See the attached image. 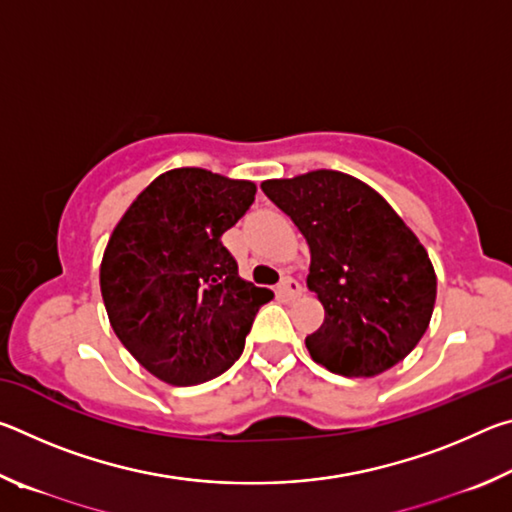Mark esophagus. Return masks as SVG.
I'll list each match as a JSON object with an SVG mask.
<instances>
[{
  "label": "esophagus",
  "instance_id": "34e87169",
  "mask_svg": "<svg viewBox=\"0 0 512 512\" xmlns=\"http://www.w3.org/2000/svg\"><path fill=\"white\" fill-rule=\"evenodd\" d=\"M277 293H280L282 298L293 300V298H298V296H300V293H302V287H300V282H298V280H293V277H284V280L280 282V287H277Z\"/></svg>",
  "mask_w": 512,
  "mask_h": 512
}]
</instances>
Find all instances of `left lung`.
I'll list each match as a JSON object with an SVG mask.
<instances>
[{"mask_svg": "<svg viewBox=\"0 0 512 512\" xmlns=\"http://www.w3.org/2000/svg\"><path fill=\"white\" fill-rule=\"evenodd\" d=\"M307 239V289L325 309L305 339L318 366L343 377H377L427 332L436 271L415 232L386 198L343 171L316 169L262 183Z\"/></svg>", "mask_w": 512, "mask_h": 512, "instance_id": "obj_1", "label": "left lung"}]
</instances>
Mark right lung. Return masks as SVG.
I'll return each instance as SVG.
<instances>
[{"label":"right lung","mask_w":512,"mask_h":512,"mask_svg":"<svg viewBox=\"0 0 512 512\" xmlns=\"http://www.w3.org/2000/svg\"><path fill=\"white\" fill-rule=\"evenodd\" d=\"M257 185L198 167L160 173L140 192L103 250L99 284L117 339L164 384L223 375L273 291L239 277L221 244L255 201Z\"/></svg>","instance_id":"1"}]
</instances>
